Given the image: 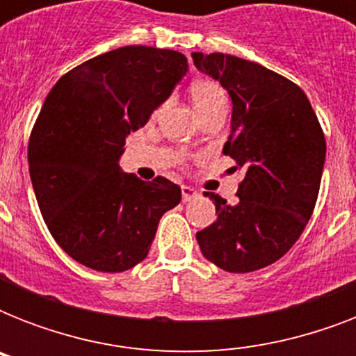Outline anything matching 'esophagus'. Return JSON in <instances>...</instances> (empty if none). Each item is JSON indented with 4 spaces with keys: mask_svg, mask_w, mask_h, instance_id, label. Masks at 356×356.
Wrapping results in <instances>:
<instances>
[{
    "mask_svg": "<svg viewBox=\"0 0 356 356\" xmlns=\"http://www.w3.org/2000/svg\"><path fill=\"white\" fill-rule=\"evenodd\" d=\"M181 194H183V201H192L194 197H197V192L194 188H190V186H181Z\"/></svg>",
    "mask_w": 356,
    "mask_h": 356,
    "instance_id": "obj_1",
    "label": "esophagus"
}]
</instances>
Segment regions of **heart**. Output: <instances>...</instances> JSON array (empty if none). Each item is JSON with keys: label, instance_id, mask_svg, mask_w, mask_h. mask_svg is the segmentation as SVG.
<instances>
[{"label": "heart", "instance_id": "b5f03b06", "mask_svg": "<svg viewBox=\"0 0 356 356\" xmlns=\"http://www.w3.org/2000/svg\"><path fill=\"white\" fill-rule=\"evenodd\" d=\"M190 96H192V102H194L197 114L207 113L211 108L227 103V97H225V92H223L222 86L209 79L194 81L192 86H190Z\"/></svg>", "mask_w": 356, "mask_h": 356}]
</instances>
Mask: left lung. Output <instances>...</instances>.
Returning <instances> with one entry per match:
<instances>
[{
  "label": "left lung",
  "instance_id": "1",
  "mask_svg": "<svg viewBox=\"0 0 356 356\" xmlns=\"http://www.w3.org/2000/svg\"><path fill=\"white\" fill-rule=\"evenodd\" d=\"M192 58L233 102L223 153L245 170L236 205L207 192L218 218L195 238L203 257L222 270H260L288 253L312 216L325 136L309 97L286 77L234 55L192 53Z\"/></svg>",
  "mask_w": 356,
  "mask_h": 356
}]
</instances>
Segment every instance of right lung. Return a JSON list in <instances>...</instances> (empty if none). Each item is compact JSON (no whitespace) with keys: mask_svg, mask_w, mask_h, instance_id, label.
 Returning <instances> with one entry per match:
<instances>
[{"mask_svg":"<svg viewBox=\"0 0 356 356\" xmlns=\"http://www.w3.org/2000/svg\"><path fill=\"white\" fill-rule=\"evenodd\" d=\"M188 72L183 53L125 46L63 75L29 140V173L55 242L96 271L131 270L147 257L181 188L120 168L131 131L144 127Z\"/></svg>","mask_w":356,"mask_h":356,"instance_id":"1","label":"right lung"}]
</instances>
